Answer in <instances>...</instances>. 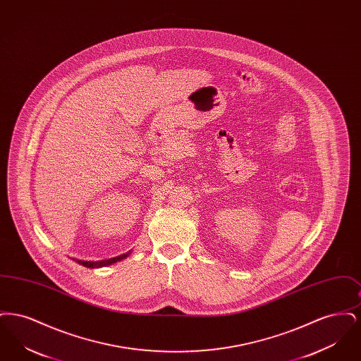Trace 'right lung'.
<instances>
[{"mask_svg":"<svg viewBox=\"0 0 361 361\" xmlns=\"http://www.w3.org/2000/svg\"><path fill=\"white\" fill-rule=\"evenodd\" d=\"M131 255V252L126 253V255H121L118 257L108 258V259H102V261H82V259H75V262H78L80 265H84L86 268H103V267H108V265H112L118 261H121L124 258L128 257Z\"/></svg>","mask_w":361,"mask_h":361,"instance_id":"right-lung-1","label":"right lung"}]
</instances>
